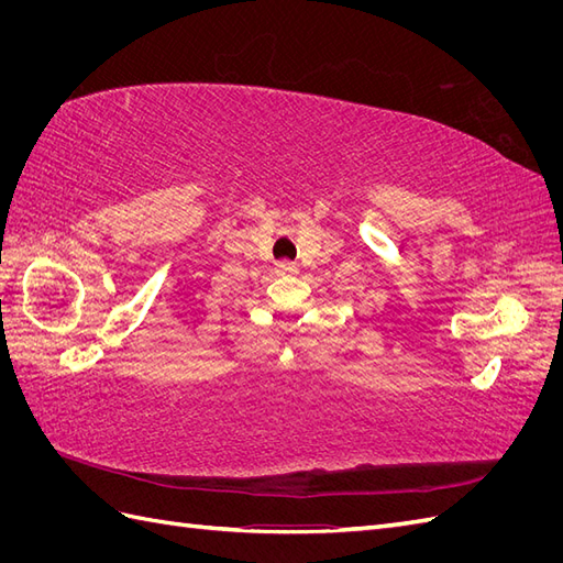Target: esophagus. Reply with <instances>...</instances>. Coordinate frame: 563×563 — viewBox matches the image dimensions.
Segmentation results:
<instances>
[{"label":"esophagus","mask_w":563,"mask_h":563,"mask_svg":"<svg viewBox=\"0 0 563 563\" xmlns=\"http://www.w3.org/2000/svg\"><path fill=\"white\" fill-rule=\"evenodd\" d=\"M277 272L279 275H298V265L291 261H282L277 263Z\"/></svg>","instance_id":"esophagus-1"}]
</instances>
